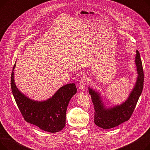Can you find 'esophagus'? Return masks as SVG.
<instances>
[{"instance_id": "34e87169", "label": "esophagus", "mask_w": 150, "mask_h": 150, "mask_svg": "<svg viewBox=\"0 0 150 150\" xmlns=\"http://www.w3.org/2000/svg\"><path fill=\"white\" fill-rule=\"evenodd\" d=\"M87 80H86V78L85 76H83L82 78L80 80V88L82 89H85L86 88V86L87 84Z\"/></svg>"}]
</instances>
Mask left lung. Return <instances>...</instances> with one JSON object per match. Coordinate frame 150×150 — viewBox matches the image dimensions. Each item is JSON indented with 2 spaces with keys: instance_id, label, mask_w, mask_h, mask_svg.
<instances>
[{
  "instance_id": "1",
  "label": "left lung",
  "mask_w": 150,
  "mask_h": 150,
  "mask_svg": "<svg viewBox=\"0 0 150 150\" xmlns=\"http://www.w3.org/2000/svg\"><path fill=\"white\" fill-rule=\"evenodd\" d=\"M135 63L138 74L137 80L128 98L122 104L107 108L101 99L100 93L89 88V92L95 109L94 123L98 127L105 129L112 128L130 119L144 88L142 63L138 50H136Z\"/></svg>"
}]
</instances>
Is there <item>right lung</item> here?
<instances>
[{
    "label": "right lung",
    "mask_w": 150,
    "mask_h": 150,
    "mask_svg": "<svg viewBox=\"0 0 150 150\" xmlns=\"http://www.w3.org/2000/svg\"><path fill=\"white\" fill-rule=\"evenodd\" d=\"M16 63L11 73V87L16 103L25 120L47 132H57L62 130L66 125L67 106L77 91L75 84L64 85L47 100H33L22 93L15 84L14 70Z\"/></svg>",
    "instance_id": "right-lung-1"
}]
</instances>
